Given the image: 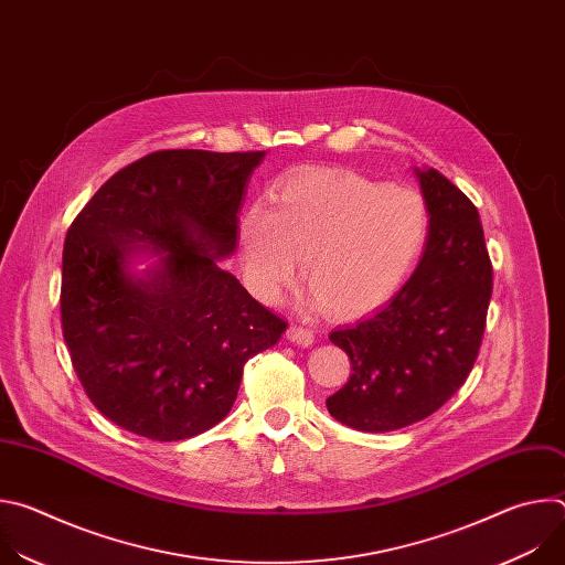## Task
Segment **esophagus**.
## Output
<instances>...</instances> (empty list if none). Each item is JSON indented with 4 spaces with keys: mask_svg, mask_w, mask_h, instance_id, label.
I'll use <instances>...</instances> for the list:
<instances>
[{
    "mask_svg": "<svg viewBox=\"0 0 565 565\" xmlns=\"http://www.w3.org/2000/svg\"><path fill=\"white\" fill-rule=\"evenodd\" d=\"M286 335H288L290 342H295V344H299V347H310V344L315 342L312 331H310V329H303V327H297V324H290L288 331H286Z\"/></svg>",
    "mask_w": 565,
    "mask_h": 565,
    "instance_id": "obj_1",
    "label": "esophagus"
}]
</instances>
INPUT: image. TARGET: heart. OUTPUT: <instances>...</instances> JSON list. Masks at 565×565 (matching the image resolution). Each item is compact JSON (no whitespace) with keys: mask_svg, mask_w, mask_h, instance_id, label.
Masks as SVG:
<instances>
[{"mask_svg":"<svg viewBox=\"0 0 565 565\" xmlns=\"http://www.w3.org/2000/svg\"><path fill=\"white\" fill-rule=\"evenodd\" d=\"M429 234L420 194L347 172L284 179L241 216L238 241L259 297L275 301L299 273L335 315L386 301L418 262Z\"/></svg>","mask_w":565,"mask_h":565,"instance_id":"b5f03b06","label":"heart"}]
</instances>
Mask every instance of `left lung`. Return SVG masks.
<instances>
[{
  "mask_svg": "<svg viewBox=\"0 0 565 565\" xmlns=\"http://www.w3.org/2000/svg\"><path fill=\"white\" fill-rule=\"evenodd\" d=\"M418 179L429 212L418 268L386 306L329 335L353 373L327 407L358 431H393L438 412L486 333L492 262L478 210L440 172L418 170Z\"/></svg>",
  "mask_w": 565,
  "mask_h": 565,
  "instance_id": "8db88e82",
  "label": "left lung"
}]
</instances>
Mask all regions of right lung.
<instances>
[{
	"label": "right lung",
	"mask_w": 565,
	"mask_h": 565,
	"mask_svg": "<svg viewBox=\"0 0 565 565\" xmlns=\"http://www.w3.org/2000/svg\"><path fill=\"white\" fill-rule=\"evenodd\" d=\"M264 151L160 149L116 172L73 218L62 253V335L94 407L158 443L199 436L236 399L244 364L286 321L223 270ZM161 255L147 278L128 257Z\"/></svg>",
	"instance_id": "1"
}]
</instances>
